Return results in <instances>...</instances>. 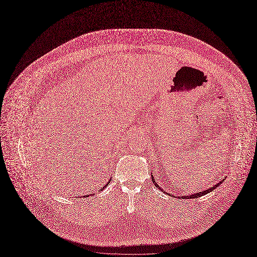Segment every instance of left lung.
Instances as JSON below:
<instances>
[{
    "label": "left lung",
    "instance_id": "1",
    "mask_svg": "<svg viewBox=\"0 0 257 257\" xmlns=\"http://www.w3.org/2000/svg\"><path fill=\"white\" fill-rule=\"evenodd\" d=\"M152 179H153V182H154V184H155V186L158 188V189H160L161 191H163V192H166V191H164L163 189H162V187L159 185V184H157V182H156V180H155V178H154V176L152 175ZM225 179H226V177H225ZM225 179H223L222 181H219L218 183H216L215 185H213L212 187H210V188H207L206 190H202V191H200V192H196V193H194V194H191V195H184V196H178L179 198H187V199H189V198H196V197H200V196H203V195H205V194H207L208 192H211L212 190H214L219 184H221V183H223V181L225 180ZM167 194L168 195H170V196H172V197H176L175 195H173V194H170V193H168L167 192Z\"/></svg>",
    "mask_w": 257,
    "mask_h": 257
}]
</instances>
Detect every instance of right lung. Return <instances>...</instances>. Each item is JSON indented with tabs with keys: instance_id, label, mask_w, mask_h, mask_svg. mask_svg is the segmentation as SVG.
I'll use <instances>...</instances> for the list:
<instances>
[{
	"instance_id": "add662e5",
	"label": "right lung",
	"mask_w": 257,
	"mask_h": 257,
	"mask_svg": "<svg viewBox=\"0 0 257 257\" xmlns=\"http://www.w3.org/2000/svg\"><path fill=\"white\" fill-rule=\"evenodd\" d=\"M107 185H108V182H107V183H106V184H105V185H104V186H103V187H101V188H100V191H101V190H103V189H104V188H105V187H106V186H107ZM87 196H88V195H87ZM85 197H86V195H85Z\"/></svg>"
}]
</instances>
